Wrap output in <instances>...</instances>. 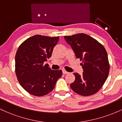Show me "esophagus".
Returning <instances> with one entry per match:
<instances>
[{"label":"esophagus","mask_w":122,"mask_h":122,"mask_svg":"<svg viewBox=\"0 0 122 122\" xmlns=\"http://www.w3.org/2000/svg\"><path fill=\"white\" fill-rule=\"evenodd\" d=\"M62 73H63V74H64V75H66V74H68L69 73V72H67L66 71H65V70H62Z\"/></svg>","instance_id":"obj_1"}]
</instances>
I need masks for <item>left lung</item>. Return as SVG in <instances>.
Returning a JSON list of instances; mask_svg holds the SVG:
<instances>
[{"label":"left lung","mask_w":122,"mask_h":122,"mask_svg":"<svg viewBox=\"0 0 122 122\" xmlns=\"http://www.w3.org/2000/svg\"><path fill=\"white\" fill-rule=\"evenodd\" d=\"M76 58L82 61V75L74 73L75 80L70 86L77 94L91 96L101 89L107 80L110 64L107 51L97 40L84 33L64 36Z\"/></svg>","instance_id":"obj_1"}]
</instances>
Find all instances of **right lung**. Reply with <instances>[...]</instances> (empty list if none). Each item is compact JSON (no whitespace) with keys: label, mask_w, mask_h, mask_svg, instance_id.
<instances>
[{"label":"right lung","mask_w":122,"mask_h":122,"mask_svg":"<svg viewBox=\"0 0 122 122\" xmlns=\"http://www.w3.org/2000/svg\"><path fill=\"white\" fill-rule=\"evenodd\" d=\"M59 37L36 35L25 40L15 56V73L21 86L31 95L42 96L54 89L62 75L61 70L53 71L43 63L51 56Z\"/></svg>","instance_id":"add662e5"}]
</instances>
